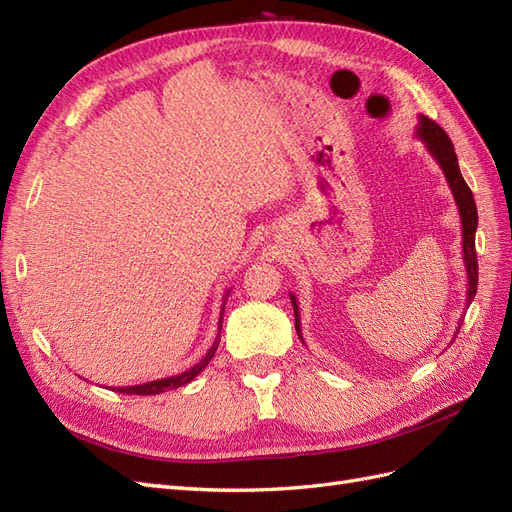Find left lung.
Here are the masks:
<instances>
[{
    "label": "left lung",
    "mask_w": 512,
    "mask_h": 512,
    "mask_svg": "<svg viewBox=\"0 0 512 512\" xmlns=\"http://www.w3.org/2000/svg\"><path fill=\"white\" fill-rule=\"evenodd\" d=\"M416 136L421 138L427 151L433 156V160L438 162L442 168V173L446 177L448 188L453 192V198L459 209V218H461V245H463V262H466V273H468V297L466 305H470L476 297V286H478V260H476V226H478V211L472 190L468 188L466 179L461 177L459 162H457V153L451 143V138L446 136V132L438 126L436 121H431L425 115H418V126H416ZM290 301L294 309V329L299 333V339L303 342L301 335V314H299V305L297 297L290 292ZM459 333V327H457Z\"/></svg>",
    "instance_id": "8db88e82"
}]
</instances>
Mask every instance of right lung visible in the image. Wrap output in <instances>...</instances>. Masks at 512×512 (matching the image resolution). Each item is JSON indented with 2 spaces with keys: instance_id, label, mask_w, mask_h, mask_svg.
<instances>
[{
  "instance_id": "right-lung-1",
  "label": "right lung",
  "mask_w": 512,
  "mask_h": 512,
  "mask_svg": "<svg viewBox=\"0 0 512 512\" xmlns=\"http://www.w3.org/2000/svg\"><path fill=\"white\" fill-rule=\"evenodd\" d=\"M226 297H228V292H226ZM226 297H224V301H222V312H220V322H218V337H215L213 346L207 350V354L203 356V359H200L196 365H192L190 369L181 371V374H177V376H168V378L151 380V382H145V384H134V386H121V389H117V391H119V393H126V395H160V393L179 389V386L192 382V380L200 374V371H203V369L209 365V361L213 359L215 350H218V346H220V337H222V335H220V331H222V320H224V305H226Z\"/></svg>"
}]
</instances>
